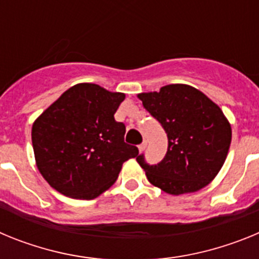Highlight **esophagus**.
Returning a JSON list of instances; mask_svg holds the SVG:
<instances>
[{
  "label": "esophagus",
  "instance_id": "esophagus-1",
  "mask_svg": "<svg viewBox=\"0 0 259 259\" xmlns=\"http://www.w3.org/2000/svg\"><path fill=\"white\" fill-rule=\"evenodd\" d=\"M137 148H139V152H144V150H145V148H146V143H143V144H140V145L137 146Z\"/></svg>",
  "mask_w": 259,
  "mask_h": 259
}]
</instances>
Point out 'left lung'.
<instances>
[{"label":"left lung","mask_w":259,"mask_h":259,"mask_svg":"<svg viewBox=\"0 0 259 259\" xmlns=\"http://www.w3.org/2000/svg\"><path fill=\"white\" fill-rule=\"evenodd\" d=\"M137 97L166 131L168 148L158 164L136 158L154 187L172 196L205 188L227 158L232 130L221 107L187 84H170Z\"/></svg>","instance_id":"obj_1"}]
</instances>
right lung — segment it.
<instances>
[{"label":"right lung","mask_w":259,"mask_h":259,"mask_svg":"<svg viewBox=\"0 0 259 259\" xmlns=\"http://www.w3.org/2000/svg\"><path fill=\"white\" fill-rule=\"evenodd\" d=\"M125 95L92 83L67 89L32 124L38 171L52 188L77 200H93L118 179L139 154L124 143L125 125L114 114Z\"/></svg>","instance_id":"obj_1"}]
</instances>
